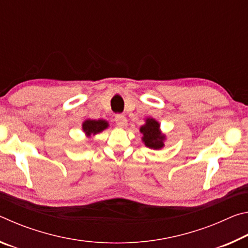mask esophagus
Returning <instances> with one entry per match:
<instances>
[{
    "label": "esophagus",
    "mask_w": 248,
    "mask_h": 248,
    "mask_svg": "<svg viewBox=\"0 0 248 248\" xmlns=\"http://www.w3.org/2000/svg\"><path fill=\"white\" fill-rule=\"evenodd\" d=\"M115 121H116L117 125H118V127H120V128H124V127H127V124H128V120H127V118H125L124 115H121V114L116 115V117H115Z\"/></svg>",
    "instance_id": "obj_1"
}]
</instances>
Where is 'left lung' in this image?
<instances>
[{
	"label": "left lung",
	"mask_w": 248,
	"mask_h": 248,
	"mask_svg": "<svg viewBox=\"0 0 248 248\" xmlns=\"http://www.w3.org/2000/svg\"><path fill=\"white\" fill-rule=\"evenodd\" d=\"M141 133L143 134L142 141L146 146L151 149L159 150L164 146L165 136L161 133L159 130V124L153 118H148L145 120V124L140 128Z\"/></svg>",
	"instance_id": "1"
}]
</instances>
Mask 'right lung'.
<instances>
[{
    "mask_svg": "<svg viewBox=\"0 0 248 248\" xmlns=\"http://www.w3.org/2000/svg\"><path fill=\"white\" fill-rule=\"evenodd\" d=\"M108 127V123L105 120H85L83 123V131L85 132L87 136H91V134H96L98 132H102Z\"/></svg>",
    "mask_w": 248,
    "mask_h": 248,
    "instance_id": "1",
    "label": "right lung"
}]
</instances>
